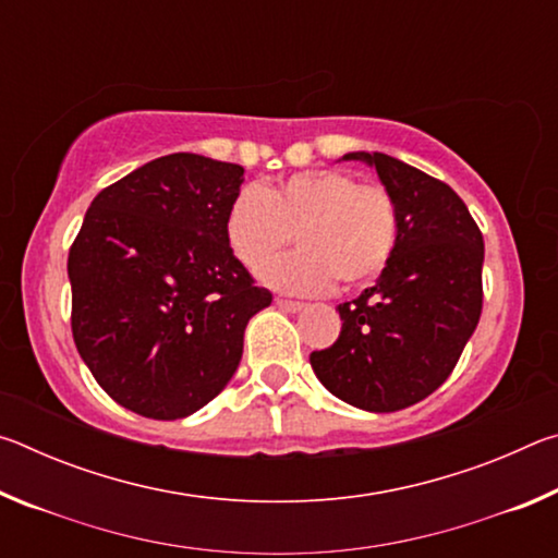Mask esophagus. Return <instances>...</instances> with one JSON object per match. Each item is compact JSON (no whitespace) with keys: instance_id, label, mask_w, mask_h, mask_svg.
<instances>
[{"instance_id":"obj_1","label":"esophagus","mask_w":558,"mask_h":558,"mask_svg":"<svg viewBox=\"0 0 558 558\" xmlns=\"http://www.w3.org/2000/svg\"><path fill=\"white\" fill-rule=\"evenodd\" d=\"M276 305H278L280 310H286V313H300V310H305V305H302V302L286 300V298H278Z\"/></svg>"}]
</instances>
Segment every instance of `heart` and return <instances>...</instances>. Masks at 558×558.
<instances>
[{"mask_svg":"<svg viewBox=\"0 0 558 558\" xmlns=\"http://www.w3.org/2000/svg\"><path fill=\"white\" fill-rule=\"evenodd\" d=\"M401 216L389 189L356 182L342 169H307L268 189L243 186L226 211L233 256L258 270L284 247L299 251L260 270L263 282L295 295H317L337 278L362 286L386 268L399 243Z\"/></svg>","mask_w":558,"mask_h":558,"instance_id":"b5f03b06","label":"heart"}]
</instances>
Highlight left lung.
I'll return each mask as SVG.
<instances>
[{
  "label": "left lung",
  "mask_w": 558,
  "mask_h": 558,
  "mask_svg": "<svg viewBox=\"0 0 558 558\" xmlns=\"http://www.w3.org/2000/svg\"><path fill=\"white\" fill-rule=\"evenodd\" d=\"M376 169L399 204L401 231L372 288L339 305L342 332L310 354L337 399L372 413L409 409L456 369L483 313L485 243L452 189L384 153H349Z\"/></svg>",
  "instance_id": "8db88e82"
}]
</instances>
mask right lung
Returning <instances> with one entry per match:
<instances>
[{"instance_id": "right-lung-1", "label": "right lung", "mask_w": 558, "mask_h": 558, "mask_svg": "<svg viewBox=\"0 0 558 558\" xmlns=\"http://www.w3.org/2000/svg\"><path fill=\"white\" fill-rule=\"evenodd\" d=\"M243 167L177 153L93 199L69 253L71 329L96 381L145 418H186L239 369L253 286L223 233Z\"/></svg>"}]
</instances>
